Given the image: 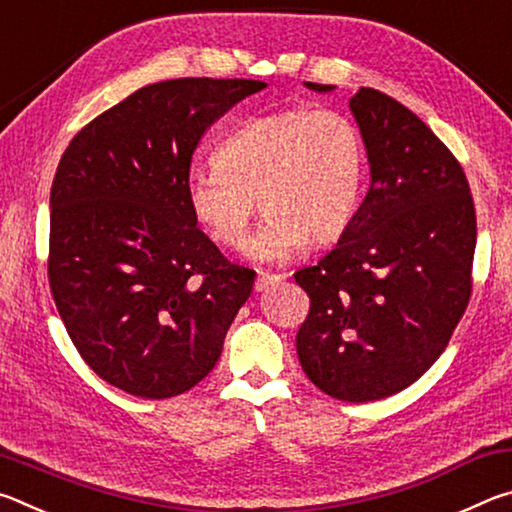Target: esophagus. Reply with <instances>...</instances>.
Instances as JSON below:
<instances>
[{"label":"esophagus","instance_id":"1","mask_svg":"<svg viewBox=\"0 0 512 512\" xmlns=\"http://www.w3.org/2000/svg\"><path fill=\"white\" fill-rule=\"evenodd\" d=\"M284 280V275L280 273H259L255 280V291H268L275 284H280Z\"/></svg>","mask_w":512,"mask_h":512}]
</instances>
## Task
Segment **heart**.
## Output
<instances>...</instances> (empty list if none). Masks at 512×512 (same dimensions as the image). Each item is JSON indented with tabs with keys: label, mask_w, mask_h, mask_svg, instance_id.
I'll return each instance as SVG.
<instances>
[{
	"label": "heart",
	"mask_w": 512,
	"mask_h": 512,
	"mask_svg": "<svg viewBox=\"0 0 512 512\" xmlns=\"http://www.w3.org/2000/svg\"><path fill=\"white\" fill-rule=\"evenodd\" d=\"M366 144L357 124L334 108H287L246 119L214 151V169H194L185 201L216 244L239 246L248 223L266 212L246 253L287 262L309 244H332L357 214Z\"/></svg>",
	"instance_id": "obj_1"
}]
</instances>
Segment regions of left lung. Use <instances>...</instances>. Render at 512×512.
<instances>
[{"label": "left lung", "instance_id": "8db88e82", "mask_svg": "<svg viewBox=\"0 0 512 512\" xmlns=\"http://www.w3.org/2000/svg\"><path fill=\"white\" fill-rule=\"evenodd\" d=\"M350 110L370 189L332 253L293 275L309 296L296 350L320 391L372 402L445 352L472 296L476 214L461 162L418 115L372 88Z\"/></svg>", "mask_w": 512, "mask_h": 512}]
</instances>
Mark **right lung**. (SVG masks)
Returning <instances> with one entry per match:
<instances>
[{
    "label": "right lung",
    "instance_id": "obj_1",
    "mask_svg": "<svg viewBox=\"0 0 512 512\" xmlns=\"http://www.w3.org/2000/svg\"><path fill=\"white\" fill-rule=\"evenodd\" d=\"M250 79L144 85L101 112L58 162L51 185L49 287L83 361L124 393L167 400L194 388L253 291L189 212L198 142Z\"/></svg>",
    "mask_w": 512,
    "mask_h": 512
}]
</instances>
